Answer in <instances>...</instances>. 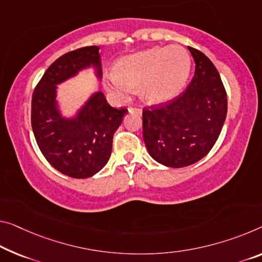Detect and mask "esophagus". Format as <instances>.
Segmentation results:
<instances>
[{
    "label": "esophagus",
    "instance_id": "obj_1",
    "mask_svg": "<svg viewBox=\"0 0 262 262\" xmlns=\"http://www.w3.org/2000/svg\"><path fill=\"white\" fill-rule=\"evenodd\" d=\"M127 110H128V112H130V114H138V115H142V107L131 105V106L127 107Z\"/></svg>",
    "mask_w": 262,
    "mask_h": 262
}]
</instances>
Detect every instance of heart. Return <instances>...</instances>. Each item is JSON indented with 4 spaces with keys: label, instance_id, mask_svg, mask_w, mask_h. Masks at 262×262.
<instances>
[{
    "label": "heart",
    "instance_id": "b5f03b06",
    "mask_svg": "<svg viewBox=\"0 0 262 262\" xmlns=\"http://www.w3.org/2000/svg\"><path fill=\"white\" fill-rule=\"evenodd\" d=\"M191 67V56L184 47H154L119 58L115 75L108 77V86L120 95L139 86V96L145 103L162 105L180 95Z\"/></svg>",
    "mask_w": 262,
    "mask_h": 262
}]
</instances>
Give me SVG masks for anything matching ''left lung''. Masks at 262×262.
<instances>
[{
    "mask_svg": "<svg viewBox=\"0 0 262 262\" xmlns=\"http://www.w3.org/2000/svg\"><path fill=\"white\" fill-rule=\"evenodd\" d=\"M195 63L187 89L165 106L143 110L148 154L167 167H185L211 151L227 115V95L211 59L188 47Z\"/></svg>",
    "mask_w": 262,
    "mask_h": 262,
    "instance_id": "obj_1",
    "label": "left lung"
}]
</instances>
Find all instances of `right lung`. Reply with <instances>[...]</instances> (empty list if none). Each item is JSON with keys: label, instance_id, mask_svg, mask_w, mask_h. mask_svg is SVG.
Segmentation results:
<instances>
[{"label": "right lung", "instance_id": "1", "mask_svg": "<svg viewBox=\"0 0 262 262\" xmlns=\"http://www.w3.org/2000/svg\"><path fill=\"white\" fill-rule=\"evenodd\" d=\"M99 47L68 52L48 68L31 100V126L39 150L56 170L71 178H89L108 162L112 138L126 108H115L102 91L92 94L74 116H64L57 99L59 84L92 68L102 78Z\"/></svg>", "mask_w": 262, "mask_h": 262}]
</instances>
